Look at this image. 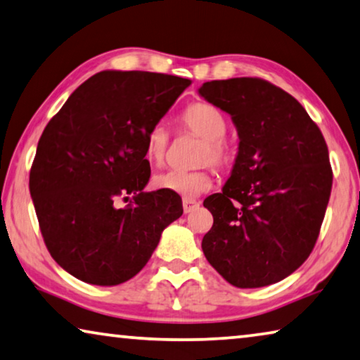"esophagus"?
I'll return each instance as SVG.
<instances>
[{
    "label": "esophagus",
    "instance_id": "1",
    "mask_svg": "<svg viewBox=\"0 0 360 360\" xmlns=\"http://www.w3.org/2000/svg\"><path fill=\"white\" fill-rule=\"evenodd\" d=\"M198 203L197 200H192V198H184V200H182V208H184V213L187 214V213H192L193 210L195 208H198Z\"/></svg>",
    "mask_w": 360,
    "mask_h": 360
}]
</instances>
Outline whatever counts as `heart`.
<instances>
[{
  "mask_svg": "<svg viewBox=\"0 0 360 360\" xmlns=\"http://www.w3.org/2000/svg\"><path fill=\"white\" fill-rule=\"evenodd\" d=\"M179 124L182 129L200 136L203 144L200 146L198 162L226 165L232 157V146L224 133L227 129V120L218 108L208 102H193L187 105L179 115ZM169 144V134L163 124H155L149 129L144 142V153L149 162L160 165L167 155ZM153 184L158 189L178 193L184 198L198 197L213 186L210 168H200L195 171L167 169L153 178Z\"/></svg>",
  "mask_w": 360,
  "mask_h": 360,
  "instance_id": "1",
  "label": "heart"
}]
</instances>
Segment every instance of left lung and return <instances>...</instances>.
I'll list each match as a JSON object with an SVG mask.
<instances>
[{"instance_id":"1","label":"left lung","mask_w":360,"mask_h":360,"mask_svg":"<svg viewBox=\"0 0 360 360\" xmlns=\"http://www.w3.org/2000/svg\"><path fill=\"white\" fill-rule=\"evenodd\" d=\"M198 94L229 113L240 139L231 178L203 202L213 214L205 258L233 287L281 282L311 255L327 210L333 174L323 136L266 79H214Z\"/></svg>"}]
</instances>
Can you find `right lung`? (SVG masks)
Wrapping results in <instances>:
<instances>
[{
  "mask_svg": "<svg viewBox=\"0 0 360 360\" xmlns=\"http://www.w3.org/2000/svg\"><path fill=\"white\" fill-rule=\"evenodd\" d=\"M191 79L104 70L86 79L44 128L30 195L51 256L78 281L113 287L150 259L182 214L178 193L144 192V142ZM120 198L129 200L120 209Z\"/></svg>",
  "mask_w": 360,
  "mask_h": 360,
  "instance_id": "obj_1",
  "label": "right lung"
}]
</instances>
